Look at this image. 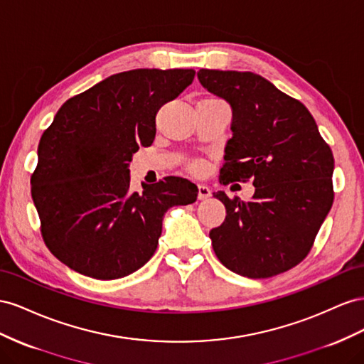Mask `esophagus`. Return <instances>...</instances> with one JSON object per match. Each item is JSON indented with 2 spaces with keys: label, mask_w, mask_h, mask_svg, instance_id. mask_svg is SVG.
<instances>
[{
  "label": "esophagus",
  "mask_w": 364,
  "mask_h": 364,
  "mask_svg": "<svg viewBox=\"0 0 364 364\" xmlns=\"http://www.w3.org/2000/svg\"><path fill=\"white\" fill-rule=\"evenodd\" d=\"M210 189L204 184H198V200H207L210 196Z\"/></svg>",
  "instance_id": "esophagus-1"
}]
</instances>
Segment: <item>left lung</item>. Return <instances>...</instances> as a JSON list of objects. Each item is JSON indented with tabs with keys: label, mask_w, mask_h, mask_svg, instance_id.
Here are the masks:
<instances>
[{
	"label": "left lung",
	"mask_w": 364,
	"mask_h": 364,
	"mask_svg": "<svg viewBox=\"0 0 364 364\" xmlns=\"http://www.w3.org/2000/svg\"><path fill=\"white\" fill-rule=\"evenodd\" d=\"M204 88L232 105L220 183L252 181L253 200L224 192L225 221L213 228L215 255L233 273L265 279L308 256L334 203V157L302 102L252 71H198Z\"/></svg>",
	"instance_id": "obj_1"
}]
</instances>
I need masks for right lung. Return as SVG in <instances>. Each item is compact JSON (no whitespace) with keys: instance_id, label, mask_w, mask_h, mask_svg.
<instances>
[{"instance_id":"obj_1","label":"right lung","mask_w":364,"mask_h":364,"mask_svg":"<svg viewBox=\"0 0 364 364\" xmlns=\"http://www.w3.org/2000/svg\"><path fill=\"white\" fill-rule=\"evenodd\" d=\"M195 70L140 68L68 99L44 131L32 198L48 250L75 272L124 277L157 250L164 212L196 201L198 188L166 176L129 188V164L155 139V116L188 88Z\"/></svg>"}]
</instances>
